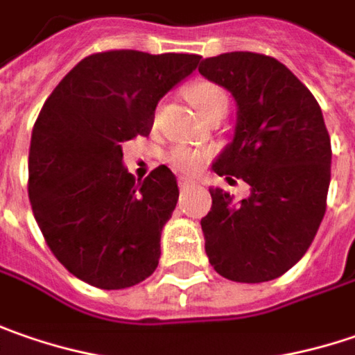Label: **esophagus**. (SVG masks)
<instances>
[{
  "mask_svg": "<svg viewBox=\"0 0 355 355\" xmlns=\"http://www.w3.org/2000/svg\"><path fill=\"white\" fill-rule=\"evenodd\" d=\"M193 184H194V178L184 177V175L178 178V187H180V189H189V187H193Z\"/></svg>",
  "mask_w": 355,
  "mask_h": 355,
  "instance_id": "1",
  "label": "esophagus"
}]
</instances>
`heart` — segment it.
<instances>
[{"instance_id": "obj_1", "label": "heart", "mask_w": 355, "mask_h": 355, "mask_svg": "<svg viewBox=\"0 0 355 355\" xmlns=\"http://www.w3.org/2000/svg\"><path fill=\"white\" fill-rule=\"evenodd\" d=\"M187 95L202 116H208L218 109L228 107V97H226L223 87L210 83V81H196L187 89ZM202 161H205V155L200 150L184 147V145L173 147L168 153V162L180 171H196L202 164Z\"/></svg>"}]
</instances>
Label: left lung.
<instances>
[{
    "mask_svg": "<svg viewBox=\"0 0 355 355\" xmlns=\"http://www.w3.org/2000/svg\"><path fill=\"white\" fill-rule=\"evenodd\" d=\"M198 71L239 107L234 139L212 171L250 184L240 202L208 189L212 208L200 220L208 262L232 282H268L306 254L326 212L331 145L322 109L268 55L223 53L202 59Z\"/></svg>",
    "mask_w": 355,
    "mask_h": 355,
    "instance_id": "8db88e82",
    "label": "left lung"
}]
</instances>
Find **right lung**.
<instances>
[{
  "instance_id": "right-lung-1",
  "label": "right lung",
  "mask_w": 355,
  "mask_h": 355,
  "mask_svg": "<svg viewBox=\"0 0 355 355\" xmlns=\"http://www.w3.org/2000/svg\"><path fill=\"white\" fill-rule=\"evenodd\" d=\"M198 61L132 49L89 55L45 101L31 132L29 200L55 258L87 284L121 290L159 266L177 178L161 164L135 184L123 143L147 137L159 101Z\"/></svg>"
}]
</instances>
